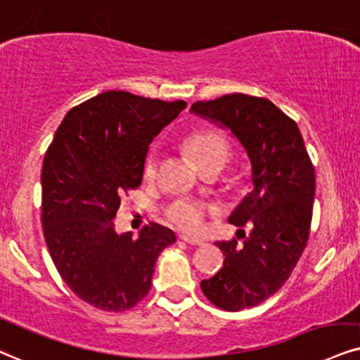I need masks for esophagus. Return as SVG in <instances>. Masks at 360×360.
Listing matches in <instances>:
<instances>
[{
	"instance_id": "34e87169",
	"label": "esophagus",
	"mask_w": 360,
	"mask_h": 360,
	"mask_svg": "<svg viewBox=\"0 0 360 360\" xmlns=\"http://www.w3.org/2000/svg\"><path fill=\"white\" fill-rule=\"evenodd\" d=\"M180 240L181 242H187V243H190V245H203L202 240H197V238L187 237V235H180Z\"/></svg>"
}]
</instances>
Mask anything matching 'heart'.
<instances>
[{
    "instance_id": "1",
    "label": "heart",
    "mask_w": 360,
    "mask_h": 360,
    "mask_svg": "<svg viewBox=\"0 0 360 360\" xmlns=\"http://www.w3.org/2000/svg\"><path fill=\"white\" fill-rule=\"evenodd\" d=\"M185 146L203 170L210 165H217V163L225 165L230 157V145L225 136L215 130H208V128L190 133L185 139ZM157 172L158 153L157 150H152L145 160V179L153 180L157 176ZM212 214H215L214 207L200 200H193V198H179L163 208V215L168 224L187 233H200L205 229L207 217Z\"/></svg>"
}]
</instances>
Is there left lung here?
I'll use <instances>...</instances> for the list:
<instances>
[{
    "instance_id": "left-lung-1",
    "label": "left lung",
    "mask_w": 360,
    "mask_h": 360,
    "mask_svg": "<svg viewBox=\"0 0 360 360\" xmlns=\"http://www.w3.org/2000/svg\"><path fill=\"white\" fill-rule=\"evenodd\" d=\"M190 112L230 128L247 150L254 188L229 221L248 225L237 238L217 242L224 267L202 281L203 294L219 309L255 307L288 281L307 245L316 173L297 123L272 101L230 93L195 101ZM244 240L240 242V235Z\"/></svg>"
}]
</instances>
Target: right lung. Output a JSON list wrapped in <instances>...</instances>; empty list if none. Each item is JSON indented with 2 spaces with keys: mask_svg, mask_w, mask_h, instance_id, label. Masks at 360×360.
I'll return each instance as SVG.
<instances>
[{
  "mask_svg": "<svg viewBox=\"0 0 360 360\" xmlns=\"http://www.w3.org/2000/svg\"><path fill=\"white\" fill-rule=\"evenodd\" d=\"M187 106L112 90L73 106L48 146L41 170V224L66 285L93 307L123 312L152 287L155 262L176 240L150 221L118 235L120 198L141 185L150 141Z\"/></svg>",
  "mask_w": 360,
  "mask_h": 360,
  "instance_id": "1",
  "label": "right lung"
}]
</instances>
